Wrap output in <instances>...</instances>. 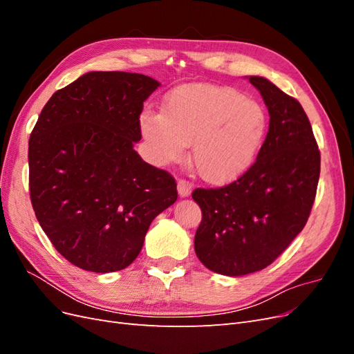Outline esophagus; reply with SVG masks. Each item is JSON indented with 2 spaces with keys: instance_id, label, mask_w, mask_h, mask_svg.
<instances>
[{
  "instance_id": "1",
  "label": "esophagus",
  "mask_w": 354,
  "mask_h": 354,
  "mask_svg": "<svg viewBox=\"0 0 354 354\" xmlns=\"http://www.w3.org/2000/svg\"><path fill=\"white\" fill-rule=\"evenodd\" d=\"M177 190H178V196L180 198H187L192 192V185L187 180H178L177 183Z\"/></svg>"
}]
</instances>
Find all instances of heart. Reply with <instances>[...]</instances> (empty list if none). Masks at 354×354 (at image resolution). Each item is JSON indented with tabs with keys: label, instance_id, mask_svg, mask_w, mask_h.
I'll list each match as a JSON object with an SVG mask.
<instances>
[{
	"label": "heart",
	"instance_id": "b5f03b06",
	"mask_svg": "<svg viewBox=\"0 0 354 354\" xmlns=\"http://www.w3.org/2000/svg\"><path fill=\"white\" fill-rule=\"evenodd\" d=\"M147 159L156 167L190 158L203 180L226 185L238 180L259 158L269 130L263 104L233 87L185 84L171 90L160 112L138 118Z\"/></svg>",
	"mask_w": 354,
	"mask_h": 354
}]
</instances>
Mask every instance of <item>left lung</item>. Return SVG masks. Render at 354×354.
<instances>
[{"mask_svg": "<svg viewBox=\"0 0 354 354\" xmlns=\"http://www.w3.org/2000/svg\"><path fill=\"white\" fill-rule=\"evenodd\" d=\"M269 111V131L254 165L220 189H196L202 221L195 252L224 276L263 270L306 226L320 174L308 118L295 99L264 77H246Z\"/></svg>", "mask_w": 354, "mask_h": 354, "instance_id": "obj_1", "label": "left lung"}]
</instances>
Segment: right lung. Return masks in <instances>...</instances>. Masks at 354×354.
<instances>
[{"label":"right lung","mask_w":354,"mask_h":354,"mask_svg":"<svg viewBox=\"0 0 354 354\" xmlns=\"http://www.w3.org/2000/svg\"><path fill=\"white\" fill-rule=\"evenodd\" d=\"M159 85L142 73L87 72L51 95L32 130V207L80 269H125L153 218L177 201L176 180L134 151L143 103Z\"/></svg>","instance_id":"1"}]
</instances>
